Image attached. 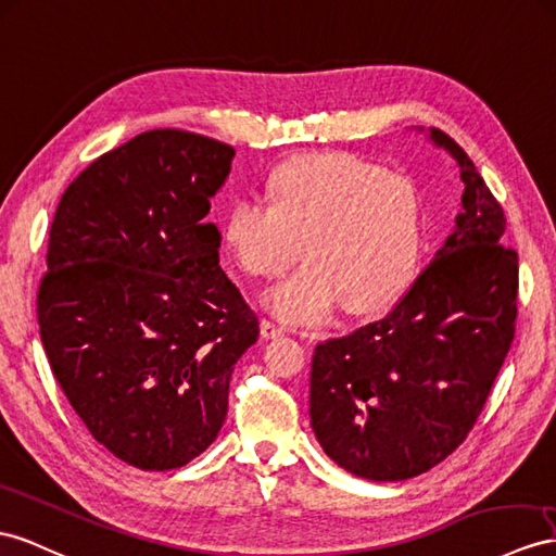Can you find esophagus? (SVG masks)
Masks as SVG:
<instances>
[{
	"label": "esophagus",
	"instance_id": "34e87169",
	"mask_svg": "<svg viewBox=\"0 0 556 556\" xmlns=\"http://www.w3.org/2000/svg\"><path fill=\"white\" fill-rule=\"evenodd\" d=\"M261 333H263L265 338H279V336L287 333V329H283V326H279V324H275V321L263 319V321H261Z\"/></svg>",
	"mask_w": 556,
	"mask_h": 556
}]
</instances>
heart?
Returning <instances> with one entry per match:
<instances>
[{
  "label": "heart",
  "mask_w": 556,
  "mask_h": 556,
  "mask_svg": "<svg viewBox=\"0 0 556 556\" xmlns=\"http://www.w3.org/2000/svg\"><path fill=\"white\" fill-rule=\"evenodd\" d=\"M269 202L237 199L223 223L244 273L273 279L303 247L307 263L265 293L287 321H319L343 303L364 315L392 303L422 251V199L414 178L348 152L291 156L267 180Z\"/></svg>",
  "instance_id": "b5f03b06"
}]
</instances>
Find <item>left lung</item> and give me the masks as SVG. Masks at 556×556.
<instances>
[{
    "instance_id": "left-lung-1",
    "label": "left lung",
    "mask_w": 556,
    "mask_h": 556,
    "mask_svg": "<svg viewBox=\"0 0 556 556\" xmlns=\"http://www.w3.org/2000/svg\"><path fill=\"white\" fill-rule=\"evenodd\" d=\"M465 182L463 213L386 317L317 345L309 418L324 453L371 481H402L458 448L515 340L519 258L472 160L430 129Z\"/></svg>"
}]
</instances>
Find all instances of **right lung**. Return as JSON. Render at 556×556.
Returning a JSON list of instances; mask_svg holds the SVG:
<instances>
[{"label":"right lung","mask_w":556,"mask_h":556,"mask_svg":"<svg viewBox=\"0 0 556 556\" xmlns=\"http://www.w3.org/2000/svg\"><path fill=\"white\" fill-rule=\"evenodd\" d=\"M235 150L154 129L67 185L37 293L51 371L98 444L150 472L218 437L258 317L218 265L208 199Z\"/></svg>","instance_id":"right-lung-1"}]
</instances>
